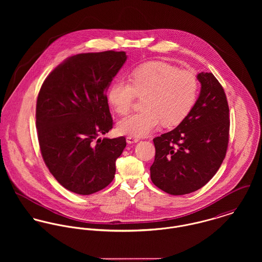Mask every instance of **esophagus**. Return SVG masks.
<instances>
[{
    "mask_svg": "<svg viewBox=\"0 0 262 262\" xmlns=\"http://www.w3.org/2000/svg\"><path fill=\"white\" fill-rule=\"evenodd\" d=\"M126 141L127 143L129 144H132V143H137L139 141V138H136V137H132V136H127L126 138Z\"/></svg>",
    "mask_w": 262,
    "mask_h": 262,
    "instance_id": "esophagus-1",
    "label": "esophagus"
}]
</instances>
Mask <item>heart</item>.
Listing matches in <instances>:
<instances>
[{
	"label": "heart",
	"instance_id": "b5f03b06",
	"mask_svg": "<svg viewBox=\"0 0 262 262\" xmlns=\"http://www.w3.org/2000/svg\"><path fill=\"white\" fill-rule=\"evenodd\" d=\"M131 83L116 80L108 92V101L119 115H127L136 96L145 98V111L121 120L118 131L132 137L150 134L160 123L171 127L180 124L192 109L199 91L195 75L190 71L162 61H151L135 70Z\"/></svg>",
	"mask_w": 262,
	"mask_h": 262
}]
</instances>
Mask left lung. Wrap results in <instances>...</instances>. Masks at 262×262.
Wrapping results in <instances>:
<instances>
[{"label": "left lung", "mask_w": 262, "mask_h": 262, "mask_svg": "<svg viewBox=\"0 0 262 262\" xmlns=\"http://www.w3.org/2000/svg\"><path fill=\"white\" fill-rule=\"evenodd\" d=\"M200 96L173 130L153 139L152 183L181 195L204 187L220 168L229 142V107L224 89L211 73L196 75Z\"/></svg>", "instance_id": "1"}]
</instances>
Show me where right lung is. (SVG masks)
I'll list each match as a JSON object with an SVG mask.
<instances>
[{
  "instance_id": "add662e5",
  "label": "right lung",
  "mask_w": 262,
  "mask_h": 262,
  "mask_svg": "<svg viewBox=\"0 0 262 262\" xmlns=\"http://www.w3.org/2000/svg\"><path fill=\"white\" fill-rule=\"evenodd\" d=\"M127 59L124 51L80 53L45 78L36 127L43 160L55 180L77 194L111 184L125 137L98 138L113 128L107 90Z\"/></svg>"
}]
</instances>
